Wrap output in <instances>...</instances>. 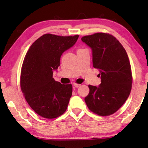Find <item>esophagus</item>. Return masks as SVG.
Here are the masks:
<instances>
[{
    "instance_id": "1",
    "label": "esophagus",
    "mask_w": 148,
    "mask_h": 148,
    "mask_svg": "<svg viewBox=\"0 0 148 148\" xmlns=\"http://www.w3.org/2000/svg\"><path fill=\"white\" fill-rule=\"evenodd\" d=\"M73 85H74V86L75 87H76V88H78V87H79L80 86H81V85H80V84H75V83Z\"/></svg>"
}]
</instances>
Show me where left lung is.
Returning <instances> with one entry per match:
<instances>
[{
  "label": "left lung",
  "instance_id": "left-lung-1",
  "mask_svg": "<svg viewBox=\"0 0 148 148\" xmlns=\"http://www.w3.org/2000/svg\"><path fill=\"white\" fill-rule=\"evenodd\" d=\"M92 50V65L99 69L101 84L89 85L85 98L88 108L95 114L107 116L123 104L132 87V72L127 53L121 43L111 34L98 32L82 38Z\"/></svg>",
  "mask_w": 148,
  "mask_h": 148
}]
</instances>
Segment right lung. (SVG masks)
Wrapping results in <instances>:
<instances>
[{
    "label": "right lung",
    "mask_w": 148,
    "mask_h": 148,
    "mask_svg": "<svg viewBox=\"0 0 148 148\" xmlns=\"http://www.w3.org/2000/svg\"><path fill=\"white\" fill-rule=\"evenodd\" d=\"M78 37L44 34L31 45L25 57L21 91L31 108L44 118H56L68 107L72 85L56 81L53 73L60 65L62 54L76 44Z\"/></svg>",
    "instance_id": "add662e5"
}]
</instances>
